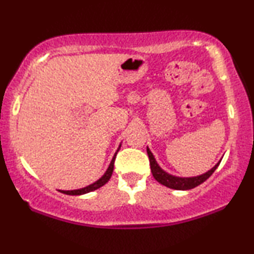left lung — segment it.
<instances>
[{"label":"left lung","mask_w":254,"mask_h":254,"mask_svg":"<svg viewBox=\"0 0 254 254\" xmlns=\"http://www.w3.org/2000/svg\"><path fill=\"white\" fill-rule=\"evenodd\" d=\"M146 152H148L149 161H150L151 173L152 176L155 177V180H156L157 182H160L161 185L166 186L168 188L176 189V190H188V189H193L195 187H197V186H200L201 183H203L207 179H209V177L212 176V174L215 172V169L220 164L218 163L214 168H212L209 172L203 174V175L195 177H176L169 175V174H167L164 170L161 169L160 166L157 164L156 160H155L154 155H152L151 151L149 150V148H146Z\"/></svg>","instance_id":"1"}]
</instances>
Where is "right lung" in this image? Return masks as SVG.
<instances>
[{
	"label": "right lung",
	"instance_id": "obj_1",
	"mask_svg": "<svg viewBox=\"0 0 254 254\" xmlns=\"http://www.w3.org/2000/svg\"><path fill=\"white\" fill-rule=\"evenodd\" d=\"M119 148H121V145H119ZM119 150V149H118ZM117 150V152H118ZM117 152H116V155H117ZM116 155L112 158L111 163H110V166L108 168V170H106V173L104 174V175L100 177L98 181H96L92 185L87 186V187L85 188H81V189H77V190H60L61 193L64 194H67V195H81V194H86V193H90V191H93L96 190V189L103 187L104 185H105L106 182L109 181L110 179H111V175H112V172H114V164H115V160H116Z\"/></svg>",
	"mask_w": 254,
	"mask_h": 254
}]
</instances>
